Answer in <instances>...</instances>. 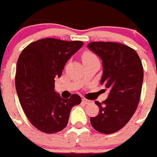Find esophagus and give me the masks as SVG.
<instances>
[{
    "mask_svg": "<svg viewBox=\"0 0 157 157\" xmlns=\"http://www.w3.org/2000/svg\"><path fill=\"white\" fill-rule=\"evenodd\" d=\"M82 102L84 104H86V105H89V104H91L92 101L90 100H87V99L86 98H83L82 99Z\"/></svg>",
    "mask_w": 157,
    "mask_h": 157,
    "instance_id": "esophagus-1",
    "label": "esophagus"
}]
</instances>
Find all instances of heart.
<instances>
[{"label": "heart", "mask_w": 157, "mask_h": 157, "mask_svg": "<svg viewBox=\"0 0 157 157\" xmlns=\"http://www.w3.org/2000/svg\"><path fill=\"white\" fill-rule=\"evenodd\" d=\"M82 59H83V62L87 60H91V59H98L96 57V56L94 53L90 52H86L83 54L82 56Z\"/></svg>", "instance_id": "1"}]
</instances>
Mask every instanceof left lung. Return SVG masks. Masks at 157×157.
<instances>
[{
  "label": "left lung",
  "mask_w": 157,
  "mask_h": 157,
  "mask_svg": "<svg viewBox=\"0 0 157 157\" xmlns=\"http://www.w3.org/2000/svg\"><path fill=\"white\" fill-rule=\"evenodd\" d=\"M90 50L102 60L101 84L110 89L108 98L95 104L99 114L90 118L95 130L104 134L118 132L134 115L141 96L143 67L138 54L129 46L118 42H92Z\"/></svg>",
  "instance_id": "obj_1"
}]
</instances>
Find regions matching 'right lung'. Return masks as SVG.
Masks as SVG:
<instances>
[{"instance_id": "add662e5", "label": "right lung", "mask_w": 157, "mask_h": 157, "mask_svg": "<svg viewBox=\"0 0 157 157\" xmlns=\"http://www.w3.org/2000/svg\"><path fill=\"white\" fill-rule=\"evenodd\" d=\"M83 42L46 38L29 44L17 62L15 87L19 101L32 125L52 134L63 129L70 111L81 102L78 94L63 99L55 91L66 63Z\"/></svg>"}]
</instances>
